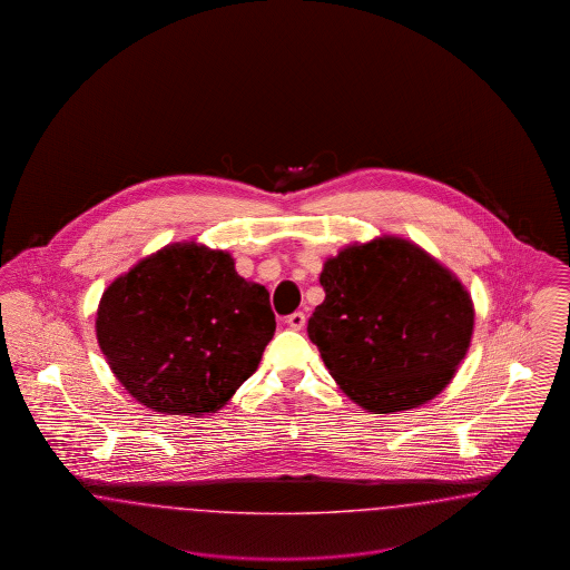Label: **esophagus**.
Listing matches in <instances>:
<instances>
[{"label":"esophagus","mask_w":570,"mask_h":570,"mask_svg":"<svg viewBox=\"0 0 570 570\" xmlns=\"http://www.w3.org/2000/svg\"><path fill=\"white\" fill-rule=\"evenodd\" d=\"M286 323H288V326H291L293 331H301V328L305 326V314H303V312H295V314H291V316L286 318Z\"/></svg>","instance_id":"1"}]
</instances>
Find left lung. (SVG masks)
<instances>
[{
	"instance_id": "1",
	"label": "left lung",
	"mask_w": 570,
	"mask_h": 570,
	"mask_svg": "<svg viewBox=\"0 0 570 570\" xmlns=\"http://www.w3.org/2000/svg\"><path fill=\"white\" fill-rule=\"evenodd\" d=\"M307 333L354 404L389 414L428 404L470 348L474 303L421 245L382 235L342 247L321 273Z\"/></svg>"
}]
</instances>
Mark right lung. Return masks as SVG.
Returning a JSON list of instances; mask_svg holds the SVG:
<instances>
[{"label":"right lung","instance_id":"right-lung-1","mask_svg":"<svg viewBox=\"0 0 570 570\" xmlns=\"http://www.w3.org/2000/svg\"><path fill=\"white\" fill-rule=\"evenodd\" d=\"M269 293L235 272L224 249L164 245L115 277L96 314V337L115 379L163 414L217 412L249 379L272 342Z\"/></svg>","mask_w":570,"mask_h":570}]
</instances>
